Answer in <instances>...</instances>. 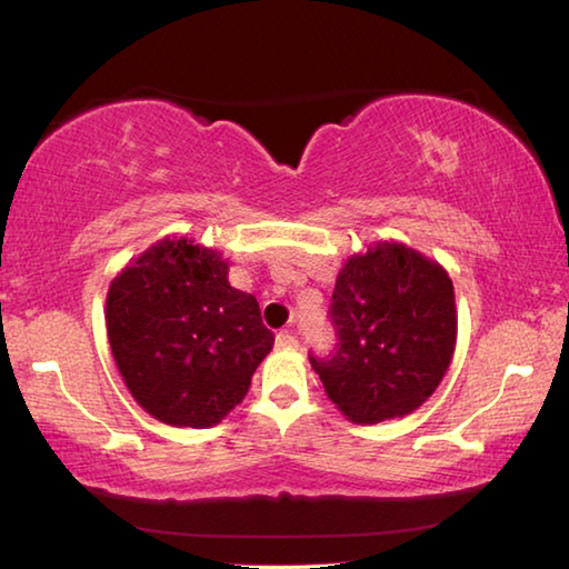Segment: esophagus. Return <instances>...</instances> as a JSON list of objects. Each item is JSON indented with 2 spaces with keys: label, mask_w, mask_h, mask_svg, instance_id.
Wrapping results in <instances>:
<instances>
[{
  "label": "esophagus",
  "mask_w": 569,
  "mask_h": 569,
  "mask_svg": "<svg viewBox=\"0 0 569 569\" xmlns=\"http://www.w3.org/2000/svg\"><path fill=\"white\" fill-rule=\"evenodd\" d=\"M298 346V341H296V336H291L288 331H281L276 336V349H281V351H291V349H296Z\"/></svg>",
  "instance_id": "34e87169"
}]
</instances>
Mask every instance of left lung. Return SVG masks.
I'll use <instances>...</instances> for the list:
<instances>
[{"label": "left lung", "mask_w": 569, "mask_h": 569, "mask_svg": "<svg viewBox=\"0 0 569 569\" xmlns=\"http://www.w3.org/2000/svg\"><path fill=\"white\" fill-rule=\"evenodd\" d=\"M331 298L339 351L311 366L336 409L353 423L419 409L445 379L457 346L447 268L399 240H379L346 258Z\"/></svg>", "instance_id": "8db88e82"}]
</instances>
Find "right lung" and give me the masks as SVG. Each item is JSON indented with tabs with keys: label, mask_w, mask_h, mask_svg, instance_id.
Returning a JSON list of instances; mask_svg holds the SVG:
<instances>
[{
	"label": "right lung",
	"mask_w": 569,
	"mask_h": 569,
	"mask_svg": "<svg viewBox=\"0 0 569 569\" xmlns=\"http://www.w3.org/2000/svg\"><path fill=\"white\" fill-rule=\"evenodd\" d=\"M104 326L132 399L170 427L223 421L273 349L256 298L228 283V258L188 236H166L124 263Z\"/></svg>",
	"instance_id": "right-lung-1"
}]
</instances>
